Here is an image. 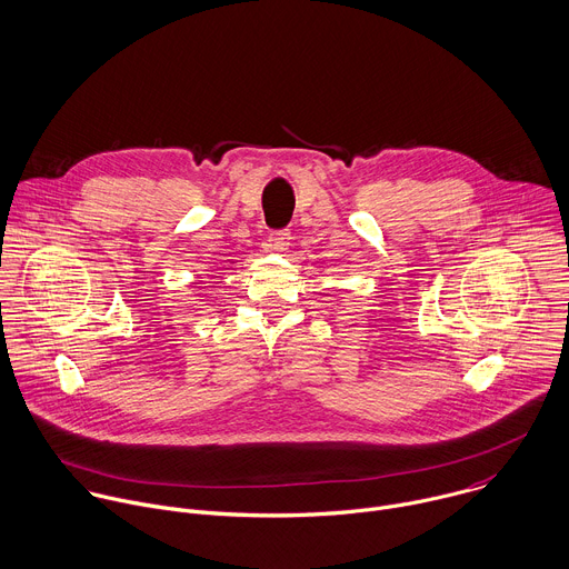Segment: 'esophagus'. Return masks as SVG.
Here are the masks:
<instances>
[{
  "label": "esophagus",
  "mask_w": 569,
  "mask_h": 569,
  "mask_svg": "<svg viewBox=\"0 0 569 569\" xmlns=\"http://www.w3.org/2000/svg\"><path fill=\"white\" fill-rule=\"evenodd\" d=\"M289 242H291V236L287 231H280V233H271L262 247L267 253H287Z\"/></svg>",
  "instance_id": "1"
}]
</instances>
